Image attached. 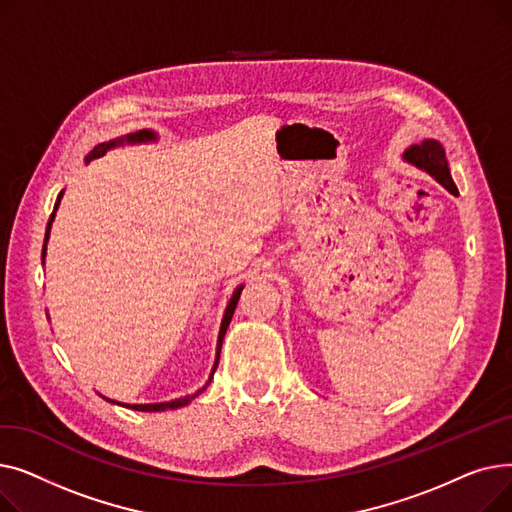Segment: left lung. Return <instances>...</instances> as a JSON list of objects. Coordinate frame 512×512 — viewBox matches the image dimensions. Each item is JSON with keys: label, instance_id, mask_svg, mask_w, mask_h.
Listing matches in <instances>:
<instances>
[{"label": "left lung", "instance_id": "8db88e82", "mask_svg": "<svg viewBox=\"0 0 512 512\" xmlns=\"http://www.w3.org/2000/svg\"><path fill=\"white\" fill-rule=\"evenodd\" d=\"M402 159H407L409 164L417 166L419 170H425L452 195H459V188H456V184L450 176V170H448L444 147L436 139H425L417 145H411L405 153H402Z\"/></svg>", "mask_w": 512, "mask_h": 512}]
</instances>
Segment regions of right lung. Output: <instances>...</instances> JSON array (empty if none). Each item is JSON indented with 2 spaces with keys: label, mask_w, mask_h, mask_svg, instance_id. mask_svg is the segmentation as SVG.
Returning <instances> with one entry per match:
<instances>
[{
  "label": "right lung",
  "mask_w": 512,
  "mask_h": 512,
  "mask_svg": "<svg viewBox=\"0 0 512 512\" xmlns=\"http://www.w3.org/2000/svg\"><path fill=\"white\" fill-rule=\"evenodd\" d=\"M151 141H157V134H155L153 130H137V132H130V134H126V137L114 139V141H110V143H99V145H97V147H95V149L85 157V161L89 164L91 159L105 155V151H110V149H114V147H122V145H141V143H151ZM62 195H64V191L58 195L56 207H53V213H51V218H49V222H47V230H45V245H47V240H49L51 222H53V218H56V209H58V205H60ZM43 259H45V247H43ZM240 292H242V286H238V288L234 290L232 299H230V303H228V307H226V313H224V319H222V326H220V336H218V351H215V363H213V369H211V375H209L207 384H205L201 390H197V392H195V394H191V396L176 398V400H170V402H155V405H124V402H116V400H110V402H114V405H120V407H126V409H132V411H149V413H151V411L180 409V407L188 405V402H191L195 396H199V394L209 386V382H211V378H213L215 369H218V363H220V351H222V342H224L226 330H228V326H230V319H232V315H234L236 303H238V299H240Z\"/></svg>",
  "instance_id": "1"
}]
</instances>
